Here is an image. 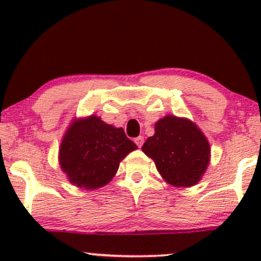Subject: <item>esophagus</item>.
<instances>
[{
  "instance_id": "obj_1",
  "label": "esophagus",
  "mask_w": 261,
  "mask_h": 261,
  "mask_svg": "<svg viewBox=\"0 0 261 261\" xmlns=\"http://www.w3.org/2000/svg\"><path fill=\"white\" fill-rule=\"evenodd\" d=\"M135 143H136L137 147H139V148L142 147V145H143V137H142V136L136 137V139H135Z\"/></svg>"
}]
</instances>
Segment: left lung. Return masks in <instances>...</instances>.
<instances>
[{
    "label": "left lung",
    "instance_id": "8db88e82",
    "mask_svg": "<svg viewBox=\"0 0 261 261\" xmlns=\"http://www.w3.org/2000/svg\"><path fill=\"white\" fill-rule=\"evenodd\" d=\"M154 135L142 151L169 184L193 187L201 179L210 162V145L195 124L168 115L154 125Z\"/></svg>",
    "mask_w": 261,
    "mask_h": 261
}]
</instances>
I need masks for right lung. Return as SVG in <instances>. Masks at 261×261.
I'll use <instances>...</instances> for the list:
<instances>
[{"instance_id": "1", "label": "right lung", "mask_w": 261, "mask_h": 261, "mask_svg": "<svg viewBox=\"0 0 261 261\" xmlns=\"http://www.w3.org/2000/svg\"><path fill=\"white\" fill-rule=\"evenodd\" d=\"M136 148L121 127L91 116L68 128L60 148V163L74 185L97 189L112 180L120 161Z\"/></svg>"}]
</instances>
